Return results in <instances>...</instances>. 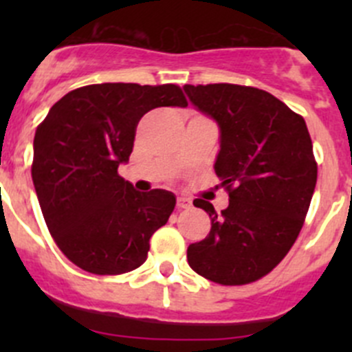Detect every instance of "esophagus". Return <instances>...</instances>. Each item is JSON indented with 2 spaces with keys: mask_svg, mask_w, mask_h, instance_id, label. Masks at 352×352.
Instances as JSON below:
<instances>
[{
  "mask_svg": "<svg viewBox=\"0 0 352 352\" xmlns=\"http://www.w3.org/2000/svg\"><path fill=\"white\" fill-rule=\"evenodd\" d=\"M190 206H192L190 199H187V197H179V199H177V208H179V209H189Z\"/></svg>",
  "mask_w": 352,
  "mask_h": 352,
  "instance_id": "1",
  "label": "esophagus"
}]
</instances>
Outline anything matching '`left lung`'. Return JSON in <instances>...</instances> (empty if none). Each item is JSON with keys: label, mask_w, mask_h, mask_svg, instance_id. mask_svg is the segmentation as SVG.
Listing matches in <instances>:
<instances>
[{"label": "left lung", "mask_w": 352, "mask_h": 352, "mask_svg": "<svg viewBox=\"0 0 352 352\" xmlns=\"http://www.w3.org/2000/svg\"><path fill=\"white\" fill-rule=\"evenodd\" d=\"M199 112L216 120V175L230 196L211 232L189 245L187 261L202 278L225 286L269 274L296 242L317 184V162L305 119L274 95L242 85H184Z\"/></svg>", "instance_id": "1"}]
</instances>
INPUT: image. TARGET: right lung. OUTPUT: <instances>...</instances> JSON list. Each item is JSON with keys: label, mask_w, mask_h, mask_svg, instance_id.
Masks as SVG:
<instances>
[{"label": "right lung", "mask_w": 352, "mask_h": 352, "mask_svg": "<svg viewBox=\"0 0 352 352\" xmlns=\"http://www.w3.org/2000/svg\"><path fill=\"white\" fill-rule=\"evenodd\" d=\"M156 107H187L177 85L102 83L69 91L34 138L32 180L45 225L73 264L100 276L140 267L175 196L138 192L117 173L129 162L136 126Z\"/></svg>", "instance_id": "add662e5"}]
</instances>
